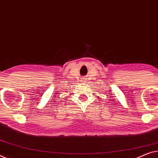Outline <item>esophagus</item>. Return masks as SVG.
I'll use <instances>...</instances> for the list:
<instances>
[{
	"label": "esophagus",
	"mask_w": 158,
	"mask_h": 158,
	"mask_svg": "<svg viewBox=\"0 0 158 158\" xmlns=\"http://www.w3.org/2000/svg\"><path fill=\"white\" fill-rule=\"evenodd\" d=\"M85 78H83V80H82V81H83V82H84V81H85Z\"/></svg>",
	"instance_id": "1"
}]
</instances>
